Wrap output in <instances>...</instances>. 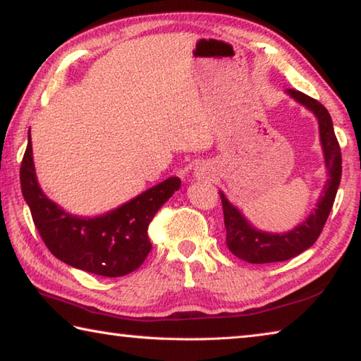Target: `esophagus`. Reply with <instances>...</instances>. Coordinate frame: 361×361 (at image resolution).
Returning <instances> with one entry per match:
<instances>
[{
  "label": "esophagus",
  "mask_w": 361,
  "mask_h": 361,
  "mask_svg": "<svg viewBox=\"0 0 361 361\" xmlns=\"http://www.w3.org/2000/svg\"><path fill=\"white\" fill-rule=\"evenodd\" d=\"M207 174H209V169L206 168V164H204V166H198L197 168V177H198V179H200V177H206Z\"/></svg>",
  "instance_id": "esophagus-1"
}]
</instances>
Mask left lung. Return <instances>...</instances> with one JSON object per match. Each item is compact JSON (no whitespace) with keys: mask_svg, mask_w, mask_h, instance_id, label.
I'll list each match as a JSON object with an SVG mask.
<instances>
[{"mask_svg":"<svg viewBox=\"0 0 361 361\" xmlns=\"http://www.w3.org/2000/svg\"><path fill=\"white\" fill-rule=\"evenodd\" d=\"M287 93L298 103L305 104L307 109H311L315 114V117L319 118L320 141L324 145L325 164L330 179L326 182L324 195L320 197L314 214L309 216L306 222H302L292 231L283 233V235H271V233H263L252 228V225L243 217V214L225 198L224 193H220L226 228V245H228L233 255L247 263L262 264L286 262L311 247L317 241L322 230H324L341 182L343 158H341V147L336 135H334L330 112L317 99L307 97V94L298 90L288 88Z\"/></svg>","mask_w":361,"mask_h":361,"instance_id":"8db88e82","label":"left lung"}]
</instances>
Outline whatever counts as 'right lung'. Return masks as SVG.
<instances>
[{"label":"right lung","instance_id":"add662e5","mask_svg":"<svg viewBox=\"0 0 361 361\" xmlns=\"http://www.w3.org/2000/svg\"><path fill=\"white\" fill-rule=\"evenodd\" d=\"M20 187L37 233L59 260L97 276L120 277L137 269L147 258L152 249L149 225L158 209L179 190L180 179L169 177L106 216L73 217L37 185L28 133Z\"/></svg>","mask_w":361,"mask_h":361}]
</instances>
